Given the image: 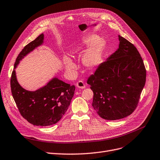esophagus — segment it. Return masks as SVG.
<instances>
[{
  "mask_svg": "<svg viewBox=\"0 0 160 160\" xmlns=\"http://www.w3.org/2000/svg\"><path fill=\"white\" fill-rule=\"evenodd\" d=\"M76 86L78 88H80V89H84V88H86L85 84H84V82H83L82 81H79V82L76 83Z\"/></svg>",
  "mask_w": 160,
  "mask_h": 160,
  "instance_id": "obj_1",
  "label": "esophagus"
}]
</instances>
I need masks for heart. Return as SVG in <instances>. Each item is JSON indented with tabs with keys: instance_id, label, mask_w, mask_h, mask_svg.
Segmentation results:
<instances>
[{
	"instance_id": "obj_1",
	"label": "heart",
	"mask_w": 160,
	"mask_h": 160,
	"mask_svg": "<svg viewBox=\"0 0 160 160\" xmlns=\"http://www.w3.org/2000/svg\"><path fill=\"white\" fill-rule=\"evenodd\" d=\"M106 40L94 34H89L83 38L76 47L79 53L86 50L82 56V64L88 70H92L100 65L102 59ZM65 67L68 73L74 74L76 71V65L71 59L65 56L63 59Z\"/></svg>"
}]
</instances>
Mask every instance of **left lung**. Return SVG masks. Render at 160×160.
Listing matches in <instances>:
<instances>
[{
    "instance_id": "1",
    "label": "left lung",
    "mask_w": 160,
    "mask_h": 160,
    "mask_svg": "<svg viewBox=\"0 0 160 160\" xmlns=\"http://www.w3.org/2000/svg\"><path fill=\"white\" fill-rule=\"evenodd\" d=\"M116 52L88 80L92 107L102 118L116 120L133 113L146 82V69L137 48L118 35Z\"/></svg>"
}]
</instances>
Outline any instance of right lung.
<instances>
[{
    "instance_id": "right-lung-1",
    "label": "right lung",
    "mask_w": 160,
    "mask_h": 160,
    "mask_svg": "<svg viewBox=\"0 0 160 160\" xmlns=\"http://www.w3.org/2000/svg\"><path fill=\"white\" fill-rule=\"evenodd\" d=\"M44 39L42 33L24 47L16 60L10 80L12 94L19 112L29 123L37 126L58 123L67 112L75 90L74 86H70L57 76L35 91L27 90L19 84L15 69L27 54L43 44Z\"/></svg>"
}]
</instances>
